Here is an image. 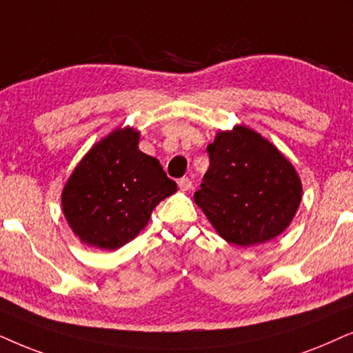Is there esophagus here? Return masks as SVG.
<instances>
[{
  "label": "esophagus",
  "instance_id": "obj_1",
  "mask_svg": "<svg viewBox=\"0 0 353 353\" xmlns=\"http://www.w3.org/2000/svg\"><path fill=\"white\" fill-rule=\"evenodd\" d=\"M179 187L182 190H190L192 189V181L189 179V177H181Z\"/></svg>",
  "mask_w": 353,
  "mask_h": 353
}]
</instances>
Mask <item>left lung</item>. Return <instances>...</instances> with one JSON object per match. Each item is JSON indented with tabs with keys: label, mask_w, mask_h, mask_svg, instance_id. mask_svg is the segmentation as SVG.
I'll list each match as a JSON object with an SVG mask.
<instances>
[{
	"label": "left lung",
	"mask_w": 353,
	"mask_h": 353,
	"mask_svg": "<svg viewBox=\"0 0 353 353\" xmlns=\"http://www.w3.org/2000/svg\"><path fill=\"white\" fill-rule=\"evenodd\" d=\"M206 152L210 168L194 199L219 236L239 247L279 236L302 200L292 164L243 125L219 132Z\"/></svg>",
	"instance_id": "left-lung-1"
}]
</instances>
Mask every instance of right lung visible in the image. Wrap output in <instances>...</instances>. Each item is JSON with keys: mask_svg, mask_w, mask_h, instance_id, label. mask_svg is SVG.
<instances>
[{"mask_svg": "<svg viewBox=\"0 0 353 353\" xmlns=\"http://www.w3.org/2000/svg\"><path fill=\"white\" fill-rule=\"evenodd\" d=\"M176 190L158 159L139 150L137 130L128 128L116 129L83 157L61 200L83 243L116 250L139 236L154 206Z\"/></svg>", "mask_w": 353, "mask_h": 353, "instance_id": "add662e5", "label": "right lung"}]
</instances>
